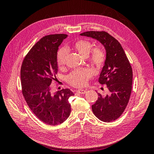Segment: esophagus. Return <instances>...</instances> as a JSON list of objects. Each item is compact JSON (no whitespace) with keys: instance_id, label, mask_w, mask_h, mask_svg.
<instances>
[{"instance_id":"obj_1","label":"esophagus","mask_w":154,"mask_h":154,"mask_svg":"<svg viewBox=\"0 0 154 154\" xmlns=\"http://www.w3.org/2000/svg\"><path fill=\"white\" fill-rule=\"evenodd\" d=\"M77 92L79 93V94H84L87 92V91L85 90H83V89H79L77 91Z\"/></svg>"}]
</instances>
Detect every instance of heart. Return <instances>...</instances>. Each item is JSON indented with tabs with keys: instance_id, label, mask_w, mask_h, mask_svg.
I'll use <instances>...</instances> for the list:
<instances>
[{
	"instance_id": "b5f03b06",
	"label": "heart",
	"mask_w": 154,
	"mask_h": 154,
	"mask_svg": "<svg viewBox=\"0 0 154 154\" xmlns=\"http://www.w3.org/2000/svg\"><path fill=\"white\" fill-rule=\"evenodd\" d=\"M72 49L84 58H87L88 62L96 69H101L104 66L106 60V54L101 46L92 48L91 41L78 40L72 45ZM67 57V51L62 48L57 53V62L59 68L64 67ZM91 77V73L88 71H76L67 76V81L70 85L76 87L85 86Z\"/></svg>"
}]
</instances>
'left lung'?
Returning <instances> with one entry per match:
<instances>
[{
  "instance_id": "8db88e82",
  "label": "left lung",
  "mask_w": 154,
  "mask_h": 154,
  "mask_svg": "<svg viewBox=\"0 0 154 154\" xmlns=\"http://www.w3.org/2000/svg\"><path fill=\"white\" fill-rule=\"evenodd\" d=\"M80 35L97 40L106 49V62L98 82L106 85L109 94L97 93L99 97L92 110L102 122H113L122 116L128 103L132 87V67L122 45L107 32L90 31Z\"/></svg>"
}]
</instances>
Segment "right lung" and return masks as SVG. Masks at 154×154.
Returning <instances> with one entry per match:
<instances>
[{"label":"right lung","instance_id":"add662e5","mask_svg":"<svg viewBox=\"0 0 154 154\" xmlns=\"http://www.w3.org/2000/svg\"><path fill=\"white\" fill-rule=\"evenodd\" d=\"M67 37L44 36L26 55L20 69L22 92L27 105L41 122L51 126L62 123L71 114L69 99L74 93L63 88L53 94L50 85L58 72V47Z\"/></svg>","mask_w":154,"mask_h":154}]
</instances>
